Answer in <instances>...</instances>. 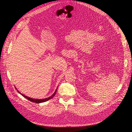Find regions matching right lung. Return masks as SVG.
I'll return each instance as SVG.
<instances>
[{"instance_id": "right-lung-1", "label": "right lung", "mask_w": 132, "mask_h": 132, "mask_svg": "<svg viewBox=\"0 0 132 132\" xmlns=\"http://www.w3.org/2000/svg\"><path fill=\"white\" fill-rule=\"evenodd\" d=\"M14 87H15V88L16 89V90H17V91H18L19 93L20 94V95H21L23 97H24V98H26V99H27L28 100H29V101H31V102H35V103H42V102H46V101H47L49 100L50 99H52V98L55 96V93H56V91H57V88H58V87H57V88H56V89L55 91L54 92V93L53 94V95H52L51 96H50V97H48V98H47L42 99H34V98H30V97H27V96H25L24 95H23V94L21 93L18 90H17L16 88L15 87V86H14Z\"/></svg>"}]
</instances>
